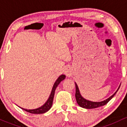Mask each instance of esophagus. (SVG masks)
<instances>
[{
  "label": "esophagus",
  "mask_w": 127,
  "mask_h": 127,
  "mask_svg": "<svg viewBox=\"0 0 127 127\" xmlns=\"http://www.w3.org/2000/svg\"><path fill=\"white\" fill-rule=\"evenodd\" d=\"M71 67L69 66H67L66 67V68L64 69V73L66 74L67 75H69L71 74Z\"/></svg>",
  "instance_id": "1"
}]
</instances>
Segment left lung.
<instances>
[{"label": "left lung", "instance_id": "8db88e82", "mask_svg": "<svg viewBox=\"0 0 127 127\" xmlns=\"http://www.w3.org/2000/svg\"><path fill=\"white\" fill-rule=\"evenodd\" d=\"M75 98H76L77 103L79 105V106L83 107V108L85 109H94V108H97V107H99L100 106H103L104 105L106 104L112 98L114 97V96L116 95V93H117V92L118 91V90L120 88V86L117 90L112 95V96L108 98L107 99H106V100H104L103 101L100 102H93L91 101L87 100L85 98H83L82 96L80 95V92H79V88H78L77 85L76 83L75 82Z\"/></svg>", "mask_w": 127, "mask_h": 127}]
</instances>
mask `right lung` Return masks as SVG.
<instances>
[{"instance_id":"add662e5","label":"right lung","mask_w":127,"mask_h":127,"mask_svg":"<svg viewBox=\"0 0 127 127\" xmlns=\"http://www.w3.org/2000/svg\"><path fill=\"white\" fill-rule=\"evenodd\" d=\"M65 78H66V75H63H63H61L58 78L57 80H56L55 82L54 85H53V88H52V92H51L49 98H48V99H47L46 103H45L43 106H42L41 107H39V108L35 109H24V108H21V109L24 110V111H26V112H30V113L31 114H43L45 113V112H47L48 111H49L50 109L52 106L53 97H54L55 92L56 88L58 87V85H59V84H60L62 80H63Z\"/></svg>"}]
</instances>
